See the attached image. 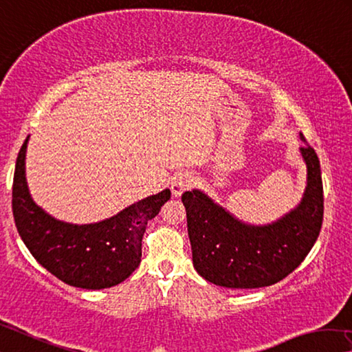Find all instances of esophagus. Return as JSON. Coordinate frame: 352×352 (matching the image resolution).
<instances>
[{
    "mask_svg": "<svg viewBox=\"0 0 352 352\" xmlns=\"http://www.w3.org/2000/svg\"><path fill=\"white\" fill-rule=\"evenodd\" d=\"M194 185V177L186 174V172H180V174H177L174 178H172V194H174L175 197H180L183 192L186 191Z\"/></svg>",
    "mask_w": 352,
    "mask_h": 352,
    "instance_id": "34e87169",
    "label": "esophagus"
}]
</instances>
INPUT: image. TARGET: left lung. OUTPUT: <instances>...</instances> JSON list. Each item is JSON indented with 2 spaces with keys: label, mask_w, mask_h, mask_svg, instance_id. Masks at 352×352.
<instances>
[{
  "label": "left lung",
  "mask_w": 352,
  "mask_h": 352,
  "mask_svg": "<svg viewBox=\"0 0 352 352\" xmlns=\"http://www.w3.org/2000/svg\"><path fill=\"white\" fill-rule=\"evenodd\" d=\"M299 150L307 166L304 196L272 224H246L199 189L183 194L192 263L205 280L226 288L270 287L302 263L320 235L324 199L315 150L309 144Z\"/></svg>",
  "instance_id": "left-lung-1"
}]
</instances>
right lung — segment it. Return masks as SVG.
<instances>
[{
    "label": "right lung",
    "instance_id": "add662e5",
    "mask_svg": "<svg viewBox=\"0 0 352 352\" xmlns=\"http://www.w3.org/2000/svg\"><path fill=\"white\" fill-rule=\"evenodd\" d=\"M28 139L15 163L12 211L19 235L32 256L67 285L86 289L114 287L141 263L147 222L170 199L164 189L96 224H69L45 213L32 200L25 174Z\"/></svg>",
    "mask_w": 352,
    "mask_h": 352
}]
</instances>
